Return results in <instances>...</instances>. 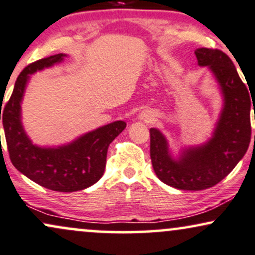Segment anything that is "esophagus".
<instances>
[{
	"instance_id": "34e87169",
	"label": "esophagus",
	"mask_w": 255,
	"mask_h": 255,
	"mask_svg": "<svg viewBox=\"0 0 255 255\" xmlns=\"http://www.w3.org/2000/svg\"><path fill=\"white\" fill-rule=\"evenodd\" d=\"M137 119L141 120V121L149 122L153 119V114H152V113L147 112V110H143V112L139 113V115H137Z\"/></svg>"
}]
</instances>
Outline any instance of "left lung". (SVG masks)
<instances>
[{
	"label": "left lung",
	"mask_w": 255,
	"mask_h": 255,
	"mask_svg": "<svg viewBox=\"0 0 255 255\" xmlns=\"http://www.w3.org/2000/svg\"><path fill=\"white\" fill-rule=\"evenodd\" d=\"M197 64L208 67L222 97L213 134L205 142L174 152L166 136L151 128V160L162 183L198 191L216 185L246 154L251 142V96L231 58L220 50L197 48ZM255 119V110H254ZM255 141V136H254Z\"/></svg>",
	"instance_id": "8db88e82"
}]
</instances>
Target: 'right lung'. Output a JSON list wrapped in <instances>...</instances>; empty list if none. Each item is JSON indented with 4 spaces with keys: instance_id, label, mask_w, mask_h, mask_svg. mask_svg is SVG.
Returning a JSON list of instances; mask_svg holds the SVG:
<instances>
[{
    "instance_id": "1",
    "label": "right lung",
    "mask_w": 255,
    "mask_h": 255,
    "mask_svg": "<svg viewBox=\"0 0 255 255\" xmlns=\"http://www.w3.org/2000/svg\"><path fill=\"white\" fill-rule=\"evenodd\" d=\"M67 57L58 53L24 67L2 115V107L0 109L9 157L15 168L39 185L60 192L79 191L97 183L104 173L110 142L127 126L119 120L58 146L33 142L23 127L21 109L30 76L63 63Z\"/></svg>"
}]
</instances>
